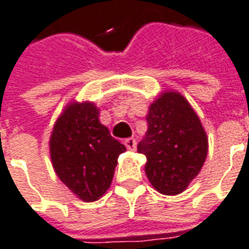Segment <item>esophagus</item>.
I'll return each mask as SVG.
<instances>
[{
  "mask_svg": "<svg viewBox=\"0 0 249 249\" xmlns=\"http://www.w3.org/2000/svg\"><path fill=\"white\" fill-rule=\"evenodd\" d=\"M124 145H126V148L130 149V151H134L137 146V141L134 138H126L124 140Z\"/></svg>",
  "mask_w": 249,
  "mask_h": 249,
  "instance_id": "obj_1",
  "label": "esophagus"
}]
</instances>
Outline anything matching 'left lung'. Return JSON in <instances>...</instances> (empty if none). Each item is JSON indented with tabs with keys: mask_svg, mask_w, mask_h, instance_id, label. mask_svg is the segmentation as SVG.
I'll return each instance as SVG.
<instances>
[{
	"mask_svg": "<svg viewBox=\"0 0 249 249\" xmlns=\"http://www.w3.org/2000/svg\"><path fill=\"white\" fill-rule=\"evenodd\" d=\"M148 131L137 145L146 156L145 173L163 195H178L200 173L208 141L198 116L175 91L163 93L149 107Z\"/></svg>",
	"mask_w": 249,
	"mask_h": 249,
	"instance_id": "obj_1",
	"label": "left lung"
}]
</instances>
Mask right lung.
<instances>
[{
	"label": "right lung",
	"instance_id": "add662e5",
	"mask_svg": "<svg viewBox=\"0 0 249 249\" xmlns=\"http://www.w3.org/2000/svg\"><path fill=\"white\" fill-rule=\"evenodd\" d=\"M126 151L98 121L91 103L68 105L53 127L52 163L58 178L83 201H94L112 182L118 156Z\"/></svg>",
	"mask_w": 249,
	"mask_h": 249
}]
</instances>
